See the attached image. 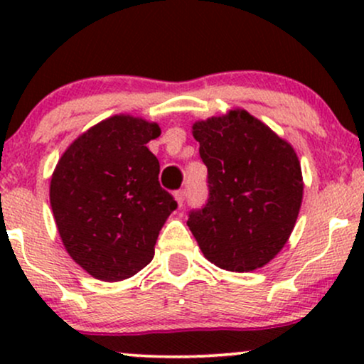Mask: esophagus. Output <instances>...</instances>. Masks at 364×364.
Masks as SVG:
<instances>
[{
	"label": "esophagus",
	"instance_id": "esophagus-1",
	"mask_svg": "<svg viewBox=\"0 0 364 364\" xmlns=\"http://www.w3.org/2000/svg\"><path fill=\"white\" fill-rule=\"evenodd\" d=\"M174 198H176L178 205L183 207V203H185V200H186V191L185 190H178L176 193H174Z\"/></svg>",
	"mask_w": 364,
	"mask_h": 364
}]
</instances>
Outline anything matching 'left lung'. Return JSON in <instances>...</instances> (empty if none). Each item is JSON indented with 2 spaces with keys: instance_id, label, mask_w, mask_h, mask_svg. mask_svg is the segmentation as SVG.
<instances>
[{
  "instance_id": "obj_1",
  "label": "left lung",
  "mask_w": 364,
  "mask_h": 364,
  "mask_svg": "<svg viewBox=\"0 0 364 364\" xmlns=\"http://www.w3.org/2000/svg\"><path fill=\"white\" fill-rule=\"evenodd\" d=\"M208 198L188 215L203 257L220 269L267 265L289 240L303 200L294 149L245 109L193 124Z\"/></svg>"
}]
</instances>
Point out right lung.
<instances>
[{
	"label": "right lung",
	"mask_w": 364,
	"mask_h": 364,
	"mask_svg": "<svg viewBox=\"0 0 364 364\" xmlns=\"http://www.w3.org/2000/svg\"><path fill=\"white\" fill-rule=\"evenodd\" d=\"M157 123L116 114L82 133L65 150L49 200L66 252L99 281L132 277L154 258L159 231L178 203L159 185L147 149Z\"/></svg>",
	"instance_id": "add662e5"
}]
</instances>
